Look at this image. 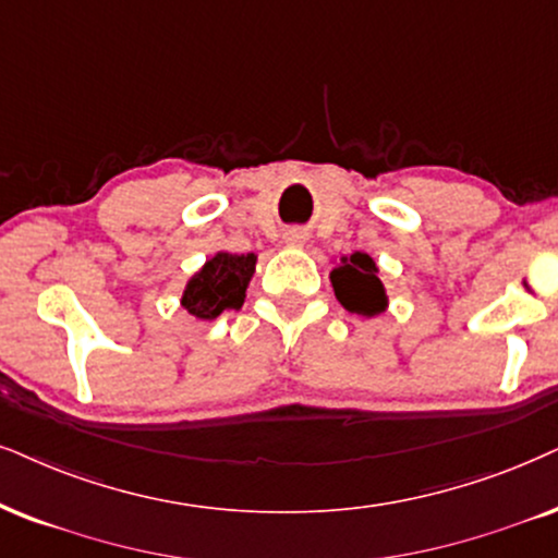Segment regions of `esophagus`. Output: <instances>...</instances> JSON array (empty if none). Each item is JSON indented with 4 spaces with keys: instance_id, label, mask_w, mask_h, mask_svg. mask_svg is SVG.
Here are the masks:
<instances>
[{
    "instance_id": "obj_1",
    "label": "esophagus",
    "mask_w": 558,
    "mask_h": 558,
    "mask_svg": "<svg viewBox=\"0 0 558 558\" xmlns=\"http://www.w3.org/2000/svg\"><path fill=\"white\" fill-rule=\"evenodd\" d=\"M286 244L288 246H303V244H306V231H303V229H288L286 231Z\"/></svg>"
}]
</instances>
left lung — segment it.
<instances>
[{"label": "left lung", "mask_w": 558, "mask_h": 558, "mask_svg": "<svg viewBox=\"0 0 558 558\" xmlns=\"http://www.w3.org/2000/svg\"><path fill=\"white\" fill-rule=\"evenodd\" d=\"M329 280L337 301L350 314L371 319V316L384 314L389 308V295H386V288L378 278L376 259L365 255V252L340 257V263L329 272Z\"/></svg>", "instance_id": "left-lung-1"}]
</instances>
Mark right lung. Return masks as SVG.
<instances>
[{
  "label": "right lung",
  "instance_id": "1",
  "mask_svg": "<svg viewBox=\"0 0 558 558\" xmlns=\"http://www.w3.org/2000/svg\"><path fill=\"white\" fill-rule=\"evenodd\" d=\"M257 267V255H231L216 252L206 259L201 270L190 275L182 291V308L201 322H214L229 308H242L252 275Z\"/></svg>",
  "mask_w": 558,
  "mask_h": 558
}]
</instances>
